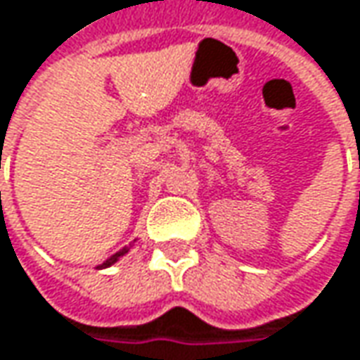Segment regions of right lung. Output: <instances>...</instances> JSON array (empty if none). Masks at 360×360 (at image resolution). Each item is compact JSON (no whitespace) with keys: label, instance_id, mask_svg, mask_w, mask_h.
<instances>
[{"label":"right lung","instance_id":"right-lung-1","mask_svg":"<svg viewBox=\"0 0 360 360\" xmlns=\"http://www.w3.org/2000/svg\"><path fill=\"white\" fill-rule=\"evenodd\" d=\"M124 252H126V248H122L118 255H114V256H112V258H110V260H105L104 266H108V264H112V262H116V260H118V256H122V255H124Z\"/></svg>","mask_w":360,"mask_h":360}]
</instances>
